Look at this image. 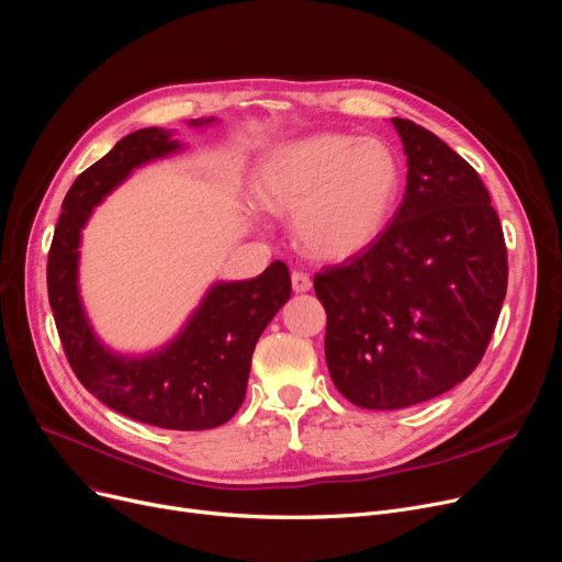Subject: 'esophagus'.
I'll use <instances>...</instances> for the list:
<instances>
[{
  "mask_svg": "<svg viewBox=\"0 0 562 562\" xmlns=\"http://www.w3.org/2000/svg\"><path fill=\"white\" fill-rule=\"evenodd\" d=\"M291 289H294L296 294H305V291H310V289H312V280H310V276H307V273H301V271L291 273Z\"/></svg>",
  "mask_w": 562,
  "mask_h": 562,
  "instance_id": "34e87169",
  "label": "esophagus"
}]
</instances>
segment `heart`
Here are the masks:
<instances>
[{"label":"heart","instance_id":"b5f03b06","mask_svg":"<svg viewBox=\"0 0 562 562\" xmlns=\"http://www.w3.org/2000/svg\"><path fill=\"white\" fill-rule=\"evenodd\" d=\"M402 165L381 139L319 133L268 149L252 172L261 209L294 215L299 246L345 261L383 234L400 200Z\"/></svg>","mask_w":562,"mask_h":562}]
</instances>
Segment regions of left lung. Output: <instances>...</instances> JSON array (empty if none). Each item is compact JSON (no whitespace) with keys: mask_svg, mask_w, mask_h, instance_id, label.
<instances>
[{"mask_svg":"<svg viewBox=\"0 0 562 562\" xmlns=\"http://www.w3.org/2000/svg\"><path fill=\"white\" fill-rule=\"evenodd\" d=\"M390 121L408 167L402 206L368 250L314 278L330 379L376 411L434 400L467 379L507 289L503 229L475 169L427 128Z\"/></svg>","mask_w":562,"mask_h":562,"instance_id":"1","label":"left lung"}]
</instances>
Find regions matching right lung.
<instances>
[{"label":"right lung","instance_id":"add662e5","mask_svg":"<svg viewBox=\"0 0 562 562\" xmlns=\"http://www.w3.org/2000/svg\"><path fill=\"white\" fill-rule=\"evenodd\" d=\"M215 116L190 119L204 131ZM177 131L142 128L114 144L70 186L61 204L50 257L47 296L72 372L91 395L121 416L162 427L198 431L225 425L246 400L257 339L289 301L291 280L273 261L252 280H217L179 333L146 353H121L95 333L80 294L82 229L137 167L183 151Z\"/></svg>","mask_w":562,"mask_h":562}]
</instances>
